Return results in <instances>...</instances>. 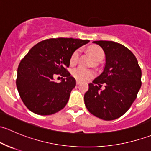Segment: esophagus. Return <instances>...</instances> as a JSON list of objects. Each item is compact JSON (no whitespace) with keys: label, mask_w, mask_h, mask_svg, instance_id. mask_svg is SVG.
<instances>
[{"label":"esophagus","mask_w":151,"mask_h":151,"mask_svg":"<svg viewBox=\"0 0 151 151\" xmlns=\"http://www.w3.org/2000/svg\"><path fill=\"white\" fill-rule=\"evenodd\" d=\"M76 84H77V85H80V81H79V80H77V82H76Z\"/></svg>","instance_id":"esophagus-1"}]
</instances>
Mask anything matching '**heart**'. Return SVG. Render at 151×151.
<instances>
[{
    "mask_svg": "<svg viewBox=\"0 0 151 151\" xmlns=\"http://www.w3.org/2000/svg\"><path fill=\"white\" fill-rule=\"evenodd\" d=\"M89 52L93 57V58L96 61L101 60L104 57V52L98 46H92L90 47ZM79 55H80V50H75L71 55V58H70V63L74 64L78 60ZM71 74L74 78L80 80V81H87L95 75V73L92 70L85 69V68H81V67H78V68L73 69L71 71Z\"/></svg>",
    "mask_w": 151,
    "mask_h": 151,
    "instance_id": "b5f03b06",
    "label": "heart"
}]
</instances>
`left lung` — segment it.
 I'll return each instance as SVG.
<instances>
[{
    "label": "left lung",
    "instance_id": "8db88e82",
    "mask_svg": "<svg viewBox=\"0 0 151 151\" xmlns=\"http://www.w3.org/2000/svg\"><path fill=\"white\" fill-rule=\"evenodd\" d=\"M104 50L106 63L103 72L90 83L85 104L92 115L112 121L127 112L141 88V68L128 48L112 41H95ZM104 84L105 89H100Z\"/></svg>",
    "mask_w": 151,
    "mask_h": 151
}]
</instances>
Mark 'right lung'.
Instances as JSON below:
<instances>
[{"instance_id":"1","label":"right lung","mask_w":151,"mask_h":151,"mask_svg":"<svg viewBox=\"0 0 151 151\" xmlns=\"http://www.w3.org/2000/svg\"><path fill=\"white\" fill-rule=\"evenodd\" d=\"M89 40L57 38L40 42L34 45L19 63L16 84L19 96L31 112L49 115L61 110L76 85V80L66 68L71 55ZM63 77L60 83L54 77Z\"/></svg>"}]
</instances>
